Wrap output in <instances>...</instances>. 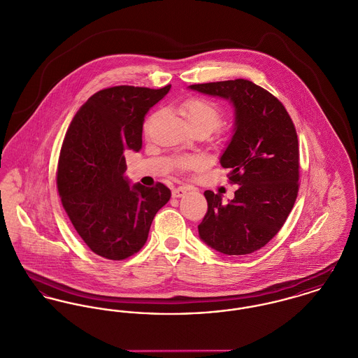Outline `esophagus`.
<instances>
[{"label":"esophagus","instance_id":"34e87169","mask_svg":"<svg viewBox=\"0 0 358 358\" xmlns=\"http://www.w3.org/2000/svg\"><path fill=\"white\" fill-rule=\"evenodd\" d=\"M185 193H187V191H185L184 188H176V189H173L171 196H173L174 199H178V197H182Z\"/></svg>","mask_w":358,"mask_h":358}]
</instances>
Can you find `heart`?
Listing matches in <instances>:
<instances>
[{
    "instance_id": "obj_1",
    "label": "heart",
    "mask_w": 358,
    "mask_h": 358,
    "mask_svg": "<svg viewBox=\"0 0 358 358\" xmlns=\"http://www.w3.org/2000/svg\"><path fill=\"white\" fill-rule=\"evenodd\" d=\"M180 113L184 115L189 128H203L208 132L215 131L222 124V118H223V114L220 108L214 102L203 98H191L185 101L180 108ZM155 117L157 115L154 114L152 117L148 118L145 124L147 128L151 125ZM197 164L199 161L196 158H181L177 161V166L180 169H191Z\"/></svg>"
}]
</instances>
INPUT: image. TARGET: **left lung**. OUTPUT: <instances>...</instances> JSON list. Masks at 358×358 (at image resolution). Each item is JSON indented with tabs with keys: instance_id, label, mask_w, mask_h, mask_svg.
I'll use <instances>...</instances> for the list:
<instances>
[{
	"instance_id": "left-lung-1",
	"label": "left lung",
	"mask_w": 358,
	"mask_h": 358,
	"mask_svg": "<svg viewBox=\"0 0 358 358\" xmlns=\"http://www.w3.org/2000/svg\"><path fill=\"white\" fill-rule=\"evenodd\" d=\"M234 109L233 136L220 155L238 185L229 203L206 191L208 210L199 224L203 243L223 255L264 247L287 220L299 192V138L283 105L255 83L237 79L189 85Z\"/></svg>"
}]
</instances>
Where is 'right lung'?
Segmentation results:
<instances>
[{"label":"right lung","instance_id":"1","mask_svg":"<svg viewBox=\"0 0 358 358\" xmlns=\"http://www.w3.org/2000/svg\"><path fill=\"white\" fill-rule=\"evenodd\" d=\"M117 85L101 90L73 117L64 138L57 188L62 206L88 248L122 260L147 241L155 214L170 200L164 184L131 185L125 150L138 152L144 117L170 90Z\"/></svg>","mask_w":358,"mask_h":358}]
</instances>
